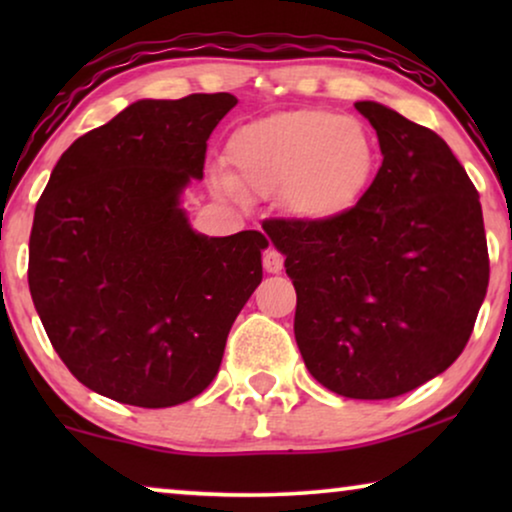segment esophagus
<instances>
[{
    "instance_id": "1",
    "label": "esophagus",
    "mask_w": 512,
    "mask_h": 512,
    "mask_svg": "<svg viewBox=\"0 0 512 512\" xmlns=\"http://www.w3.org/2000/svg\"><path fill=\"white\" fill-rule=\"evenodd\" d=\"M263 268H265V272L277 275V272H282V268H284V256L279 254L277 249H268L263 254Z\"/></svg>"
}]
</instances>
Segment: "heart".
Instances as JSON below:
<instances>
[{"label": "heart", "mask_w": 512, "mask_h": 512, "mask_svg": "<svg viewBox=\"0 0 512 512\" xmlns=\"http://www.w3.org/2000/svg\"><path fill=\"white\" fill-rule=\"evenodd\" d=\"M228 174L212 184L223 195L279 193L300 223L347 214L375 177L377 149L366 125L326 109L284 111L237 128L228 139Z\"/></svg>", "instance_id": "obj_1"}]
</instances>
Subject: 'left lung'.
Returning <instances> with one entry per match:
<instances>
[{
  "label": "left lung",
  "mask_w": 512,
  "mask_h": 512,
  "mask_svg": "<svg viewBox=\"0 0 512 512\" xmlns=\"http://www.w3.org/2000/svg\"><path fill=\"white\" fill-rule=\"evenodd\" d=\"M382 167L347 214L265 230L296 286L293 333L326 389L382 401L457 361L489 284L475 186L436 132L380 102L354 104Z\"/></svg>",
  "instance_id": "left-lung-1"
}]
</instances>
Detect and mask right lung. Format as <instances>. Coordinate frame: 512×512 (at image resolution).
<instances>
[{
  "label": "right lung",
  "mask_w": 512,
  "mask_h": 512,
  "mask_svg": "<svg viewBox=\"0 0 512 512\" xmlns=\"http://www.w3.org/2000/svg\"><path fill=\"white\" fill-rule=\"evenodd\" d=\"M235 104L230 93L137 100L53 167L27 279L53 349L95 394L172 408L219 373L268 240L198 233L181 195L202 179L207 139Z\"/></svg>",
  "instance_id": "add662e5"
}]
</instances>
